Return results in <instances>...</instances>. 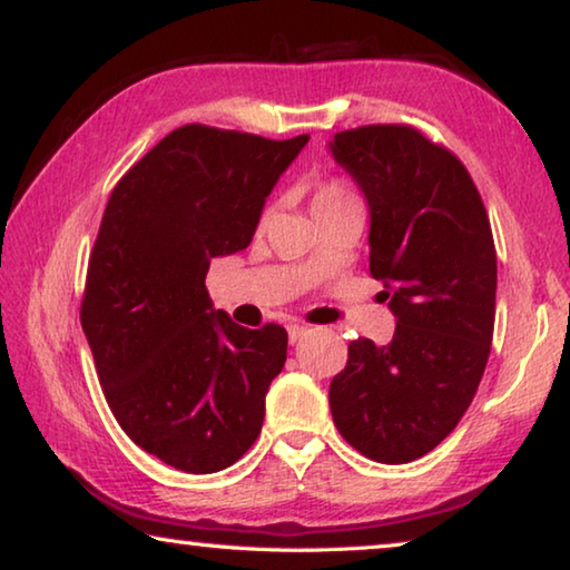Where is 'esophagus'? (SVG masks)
Instances as JSON below:
<instances>
[{
  "label": "esophagus",
  "instance_id": "1",
  "mask_svg": "<svg viewBox=\"0 0 570 570\" xmlns=\"http://www.w3.org/2000/svg\"><path fill=\"white\" fill-rule=\"evenodd\" d=\"M308 334V330L306 326H302V324H292L288 326V342L292 344H296L298 340H302V336H306Z\"/></svg>",
  "mask_w": 570,
  "mask_h": 570
}]
</instances>
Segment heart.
Wrapping results in <instances>:
<instances>
[{
    "mask_svg": "<svg viewBox=\"0 0 570 570\" xmlns=\"http://www.w3.org/2000/svg\"><path fill=\"white\" fill-rule=\"evenodd\" d=\"M350 200H354V196L342 186V183H322V186L316 188L312 196V214L314 210L326 208V206L350 204Z\"/></svg>",
    "mask_w": 570,
    "mask_h": 570,
    "instance_id": "obj_1",
    "label": "heart"
}]
</instances>
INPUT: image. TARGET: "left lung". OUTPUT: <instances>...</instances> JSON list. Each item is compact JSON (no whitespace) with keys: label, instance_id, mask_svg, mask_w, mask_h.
Wrapping results in <instances>:
<instances>
[{"label":"left lung","instance_id":"8db88e82","mask_svg":"<svg viewBox=\"0 0 570 570\" xmlns=\"http://www.w3.org/2000/svg\"><path fill=\"white\" fill-rule=\"evenodd\" d=\"M330 153L370 208V272L397 320L350 344L330 384L336 430L402 465L445 440L475 397L495 326L493 230L465 166L407 125L336 132Z\"/></svg>","mask_w":570,"mask_h":570}]
</instances>
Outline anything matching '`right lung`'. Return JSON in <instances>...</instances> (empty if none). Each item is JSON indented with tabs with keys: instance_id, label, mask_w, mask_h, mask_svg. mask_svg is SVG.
I'll use <instances>...</instances> for the list:
<instances>
[{
	"instance_id": "add662e5",
	"label": "right lung",
	"mask_w": 570,
	"mask_h": 570,
	"mask_svg": "<svg viewBox=\"0 0 570 570\" xmlns=\"http://www.w3.org/2000/svg\"><path fill=\"white\" fill-rule=\"evenodd\" d=\"M306 142L186 125L125 173L105 208L82 332L125 435L170 468L218 472L262 432L286 330L238 326L214 308L206 274L250 244Z\"/></svg>"
}]
</instances>
